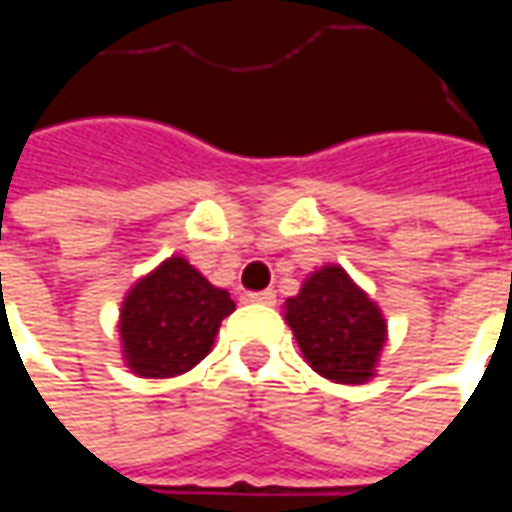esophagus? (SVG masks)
Here are the masks:
<instances>
[{"label": "esophagus", "mask_w": 512, "mask_h": 512, "mask_svg": "<svg viewBox=\"0 0 512 512\" xmlns=\"http://www.w3.org/2000/svg\"><path fill=\"white\" fill-rule=\"evenodd\" d=\"M246 299L252 301V304H274V301H277V293H274V290H257V293H249Z\"/></svg>", "instance_id": "esophagus-1"}]
</instances>
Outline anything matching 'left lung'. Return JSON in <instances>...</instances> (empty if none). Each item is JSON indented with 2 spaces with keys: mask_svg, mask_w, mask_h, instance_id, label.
Returning a JSON list of instances; mask_svg holds the SVG:
<instances>
[{
  "mask_svg": "<svg viewBox=\"0 0 512 512\" xmlns=\"http://www.w3.org/2000/svg\"><path fill=\"white\" fill-rule=\"evenodd\" d=\"M307 365L334 384H365L376 376L386 343L384 312L337 263L312 271L285 301Z\"/></svg>",
  "mask_w": 512,
  "mask_h": 512,
  "instance_id": "1",
  "label": "left lung"
}]
</instances>
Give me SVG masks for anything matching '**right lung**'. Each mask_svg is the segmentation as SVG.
<instances>
[{
    "label": "right lung",
    "instance_id": "1",
    "mask_svg": "<svg viewBox=\"0 0 512 512\" xmlns=\"http://www.w3.org/2000/svg\"><path fill=\"white\" fill-rule=\"evenodd\" d=\"M230 293L211 285L186 257L172 255L128 290L120 310L123 359L139 378L189 373L211 354Z\"/></svg>",
    "mask_w": 512,
    "mask_h": 512
}]
</instances>
